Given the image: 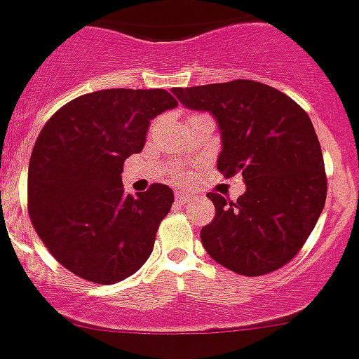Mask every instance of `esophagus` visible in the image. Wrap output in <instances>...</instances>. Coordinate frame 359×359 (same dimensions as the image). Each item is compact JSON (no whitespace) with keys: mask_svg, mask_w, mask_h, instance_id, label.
<instances>
[{"mask_svg":"<svg viewBox=\"0 0 359 359\" xmlns=\"http://www.w3.org/2000/svg\"><path fill=\"white\" fill-rule=\"evenodd\" d=\"M190 201H192V197H190V196H185L183 192L176 194V203L177 204H187V203H190Z\"/></svg>","mask_w":359,"mask_h":359,"instance_id":"obj_1","label":"esophagus"}]
</instances>
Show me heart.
Masks as SVG:
<instances>
[{"label":"heart","instance_id":"1","mask_svg":"<svg viewBox=\"0 0 359 359\" xmlns=\"http://www.w3.org/2000/svg\"><path fill=\"white\" fill-rule=\"evenodd\" d=\"M190 180V176L187 172H183V170H180V172L176 174V182L177 183H187Z\"/></svg>","mask_w":359,"mask_h":359}]
</instances>
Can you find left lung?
<instances>
[{"label":"left lung","instance_id":"1","mask_svg":"<svg viewBox=\"0 0 359 359\" xmlns=\"http://www.w3.org/2000/svg\"><path fill=\"white\" fill-rule=\"evenodd\" d=\"M177 100L210 111L222 132L218 170L243 176L233 203L210 192L215 218L201 229L208 254L245 276L276 271L298 255L320 217L327 194L323 151L309 114L268 84L236 79L174 88Z\"/></svg>","mask_w":359,"mask_h":359}]
</instances>
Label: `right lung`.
<instances>
[{
    "label": "right lung",
    "mask_w": 359,
    "mask_h": 359,
    "mask_svg": "<svg viewBox=\"0 0 359 359\" xmlns=\"http://www.w3.org/2000/svg\"><path fill=\"white\" fill-rule=\"evenodd\" d=\"M177 105L165 90H102L57 109L33 146L28 213L63 268L93 284L134 275L151 255L172 190L125 194V160L144 148L149 119Z\"/></svg>",
    "instance_id": "add662e5"
}]
</instances>
